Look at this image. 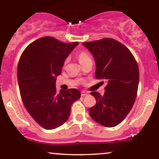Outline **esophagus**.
Here are the masks:
<instances>
[{
    "label": "esophagus",
    "instance_id": "obj_1",
    "mask_svg": "<svg viewBox=\"0 0 159 159\" xmlns=\"http://www.w3.org/2000/svg\"><path fill=\"white\" fill-rule=\"evenodd\" d=\"M87 94H88V93L85 92V91H81V96H87Z\"/></svg>",
    "mask_w": 159,
    "mask_h": 159
}]
</instances>
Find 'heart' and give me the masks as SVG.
I'll return each instance as SVG.
<instances>
[{
  "label": "heart",
  "mask_w": 159,
  "mask_h": 159,
  "mask_svg": "<svg viewBox=\"0 0 159 159\" xmlns=\"http://www.w3.org/2000/svg\"><path fill=\"white\" fill-rule=\"evenodd\" d=\"M78 61H79V63H81L82 65L83 63H84L85 62L88 61H90L91 60V57L90 56V54H88V52H85V51H81V52H80L78 54ZM67 62V59L66 60L64 63H66Z\"/></svg>",
  "instance_id": "b5f03b06"
}]
</instances>
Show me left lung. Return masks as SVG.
Returning a JSON list of instances; mask_svg holds the SVG:
<instances>
[{"instance_id":"obj_1","label":"left lung","mask_w":159,"mask_h":159,"mask_svg":"<svg viewBox=\"0 0 159 159\" xmlns=\"http://www.w3.org/2000/svg\"><path fill=\"white\" fill-rule=\"evenodd\" d=\"M83 45L95 58L96 78L107 82L103 96L96 91L90 93L96 104L89 109V114L104 126L114 127L126 117L135 102L139 83L138 65L130 50L111 38Z\"/></svg>"}]
</instances>
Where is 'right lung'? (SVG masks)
Returning <instances> with one entry per match:
<instances>
[{"mask_svg": "<svg viewBox=\"0 0 159 159\" xmlns=\"http://www.w3.org/2000/svg\"><path fill=\"white\" fill-rule=\"evenodd\" d=\"M78 42L65 43L52 36L35 40L21 54L17 68L20 95L32 118L45 129L67 121L71 105L81 97L77 89L56 90V78Z\"/></svg>", "mask_w": 159, "mask_h": 159, "instance_id": "obj_1", "label": "right lung"}]
</instances>
